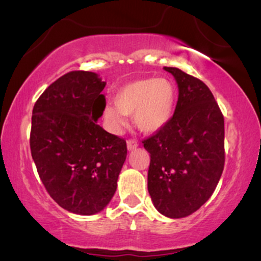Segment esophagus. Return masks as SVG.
<instances>
[{
    "label": "esophagus",
    "mask_w": 261,
    "mask_h": 261,
    "mask_svg": "<svg viewBox=\"0 0 261 261\" xmlns=\"http://www.w3.org/2000/svg\"><path fill=\"white\" fill-rule=\"evenodd\" d=\"M127 149L128 151H133V149H135L139 146V143H137V141L135 140H127Z\"/></svg>",
    "instance_id": "34e87169"
}]
</instances>
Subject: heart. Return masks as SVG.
<instances>
[{
  "label": "heart",
  "mask_w": 261,
  "mask_h": 261,
  "mask_svg": "<svg viewBox=\"0 0 261 261\" xmlns=\"http://www.w3.org/2000/svg\"><path fill=\"white\" fill-rule=\"evenodd\" d=\"M178 92L167 79H140L122 86L115 97L116 108L107 107L104 116L114 130L126 125V116L133 115L135 125L143 133H155L173 118Z\"/></svg>",
  "instance_id": "b5f03b06"
}]
</instances>
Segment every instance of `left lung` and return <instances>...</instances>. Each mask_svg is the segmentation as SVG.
<instances>
[{
    "label": "left lung",
    "mask_w": 261,
    "mask_h": 261,
    "mask_svg": "<svg viewBox=\"0 0 261 261\" xmlns=\"http://www.w3.org/2000/svg\"><path fill=\"white\" fill-rule=\"evenodd\" d=\"M178 83L170 121L142 141L151 155L148 193L155 208L170 218L187 217L210 199L224 167V119L201 80L164 67Z\"/></svg>",
    "instance_id": "1"
}]
</instances>
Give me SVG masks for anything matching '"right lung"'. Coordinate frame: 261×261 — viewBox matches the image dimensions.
I'll return each instance as SVG.
<instances>
[{"instance_id":"add662e5","label":"right lung","mask_w":261,"mask_h":261,"mask_svg":"<svg viewBox=\"0 0 261 261\" xmlns=\"http://www.w3.org/2000/svg\"><path fill=\"white\" fill-rule=\"evenodd\" d=\"M97 73L71 71L35 101L31 152L49 195L67 211L94 215L109 203L126 160V141L97 124L106 109Z\"/></svg>"}]
</instances>
